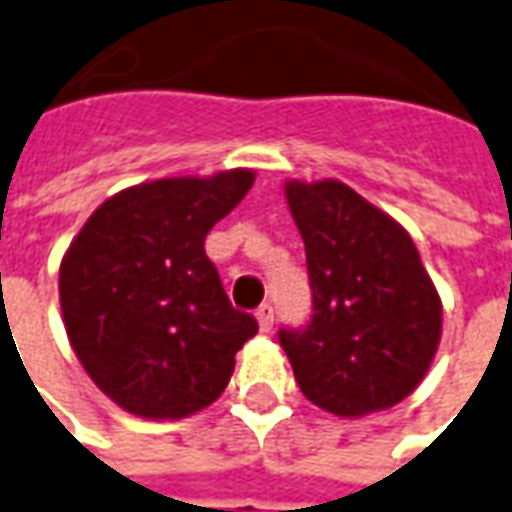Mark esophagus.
Here are the masks:
<instances>
[{
  "mask_svg": "<svg viewBox=\"0 0 512 512\" xmlns=\"http://www.w3.org/2000/svg\"><path fill=\"white\" fill-rule=\"evenodd\" d=\"M255 316H257V325H260L263 333H269V330L274 328V308H271L269 302H263V305L255 311Z\"/></svg>",
  "mask_w": 512,
  "mask_h": 512,
  "instance_id": "1",
  "label": "esophagus"
}]
</instances>
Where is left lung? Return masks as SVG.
Listing matches in <instances>:
<instances>
[{"instance_id": "8db88e82", "label": "left lung", "mask_w": 512, "mask_h": 512, "mask_svg": "<svg viewBox=\"0 0 512 512\" xmlns=\"http://www.w3.org/2000/svg\"><path fill=\"white\" fill-rule=\"evenodd\" d=\"M314 314L280 328L302 395L339 417L401 403L437 353L443 305L415 241L342 182H288Z\"/></svg>"}]
</instances>
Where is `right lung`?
<instances>
[{"instance_id":"right-lung-1","label":"right lung","mask_w":512,"mask_h":512,"mask_svg":"<svg viewBox=\"0 0 512 512\" xmlns=\"http://www.w3.org/2000/svg\"><path fill=\"white\" fill-rule=\"evenodd\" d=\"M252 182V170H229L128 187L66 249L58 277L66 336L125 412L176 420L227 389L257 322L232 308L204 238Z\"/></svg>"}]
</instances>
